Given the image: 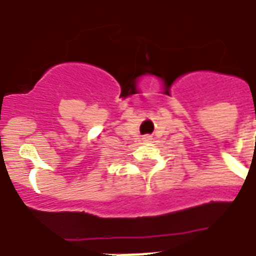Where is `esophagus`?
Instances as JSON below:
<instances>
[{
  "label": "esophagus",
  "mask_w": 256,
  "mask_h": 256,
  "mask_svg": "<svg viewBox=\"0 0 256 256\" xmlns=\"http://www.w3.org/2000/svg\"><path fill=\"white\" fill-rule=\"evenodd\" d=\"M143 139H144V142H148V140H150V139H151V136H144V138H143Z\"/></svg>",
  "instance_id": "34e87169"
}]
</instances>
